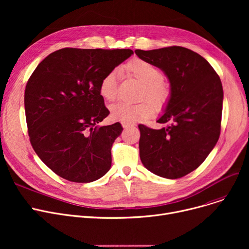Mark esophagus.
Returning <instances> with one entry per match:
<instances>
[{
  "mask_svg": "<svg viewBox=\"0 0 249 249\" xmlns=\"http://www.w3.org/2000/svg\"><path fill=\"white\" fill-rule=\"evenodd\" d=\"M122 126L123 128H130V127H133L134 124L133 123H126V122H122Z\"/></svg>",
  "mask_w": 249,
  "mask_h": 249,
  "instance_id": "obj_1",
  "label": "esophagus"
}]
</instances>
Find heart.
Segmentation results:
<instances>
[{
	"label": "heart",
	"instance_id": "b5f03b06",
	"mask_svg": "<svg viewBox=\"0 0 249 249\" xmlns=\"http://www.w3.org/2000/svg\"><path fill=\"white\" fill-rule=\"evenodd\" d=\"M122 71L143 85L142 97L146 100L139 104L117 103L111 107V117L116 121L133 123L137 120L145 119L155 113V103L158 107H162L167 102L169 91L163 83V74L160 69L152 63L140 58H135L122 67ZM118 72L111 71L105 75L99 86V93L103 99L112 102L117 97ZM152 100L155 103L151 102Z\"/></svg>",
	"mask_w": 249,
	"mask_h": 249
}]
</instances>
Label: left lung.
<instances>
[{
    "label": "left lung",
    "instance_id": "8db88e82",
    "mask_svg": "<svg viewBox=\"0 0 249 249\" xmlns=\"http://www.w3.org/2000/svg\"><path fill=\"white\" fill-rule=\"evenodd\" d=\"M161 70L171 94L158 122L161 129L138 125L140 160L149 172L179 178L198 168L220 136L223 88L219 75L203 56L181 46L135 50Z\"/></svg>",
    "mask_w": 249,
    "mask_h": 249
}]
</instances>
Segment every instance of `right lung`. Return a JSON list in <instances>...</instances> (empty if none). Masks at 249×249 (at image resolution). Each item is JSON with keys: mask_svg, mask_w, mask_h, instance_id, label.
Wrapping results in <instances>:
<instances>
[{"mask_svg": "<svg viewBox=\"0 0 249 249\" xmlns=\"http://www.w3.org/2000/svg\"><path fill=\"white\" fill-rule=\"evenodd\" d=\"M133 54L131 49L62 48L45 57L26 85L30 142L57 176L90 182L111 167V148L122 133L117 122L98 124L110 112L99 93L102 78Z\"/></svg>", "mask_w": 249, "mask_h": 249, "instance_id": "obj_1", "label": "right lung"}]
</instances>
